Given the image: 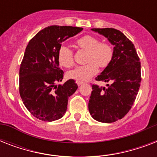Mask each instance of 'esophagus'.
Wrapping results in <instances>:
<instances>
[{
  "mask_svg": "<svg viewBox=\"0 0 157 157\" xmlns=\"http://www.w3.org/2000/svg\"><path fill=\"white\" fill-rule=\"evenodd\" d=\"M76 84H77L78 86H81V85H83L84 82L83 81H76Z\"/></svg>",
  "mask_w": 157,
  "mask_h": 157,
  "instance_id": "1",
  "label": "esophagus"
}]
</instances>
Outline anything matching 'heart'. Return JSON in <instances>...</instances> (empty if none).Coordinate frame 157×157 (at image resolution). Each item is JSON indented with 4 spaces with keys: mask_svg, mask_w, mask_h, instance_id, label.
I'll return each instance as SVG.
<instances>
[{
    "mask_svg": "<svg viewBox=\"0 0 157 157\" xmlns=\"http://www.w3.org/2000/svg\"><path fill=\"white\" fill-rule=\"evenodd\" d=\"M79 47L86 50L87 63L78 66L68 71V76L77 81H87L98 71V66L104 68L112 62L113 48L107 42H99L98 38L86 35L77 40ZM58 59L62 66L70 67L74 64L73 53L67 46L62 45L58 51Z\"/></svg>",
    "mask_w": 157,
    "mask_h": 157,
    "instance_id": "b5f03b06",
    "label": "heart"
}]
</instances>
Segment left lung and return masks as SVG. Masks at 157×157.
I'll return each mask as SVG.
<instances>
[{
    "mask_svg": "<svg viewBox=\"0 0 157 157\" xmlns=\"http://www.w3.org/2000/svg\"><path fill=\"white\" fill-rule=\"evenodd\" d=\"M114 45L113 58L96 81L112 82L107 88L92 86L89 101L91 117L99 122L112 123L129 112L141 83V64L134 44L114 28H92Z\"/></svg>",
    "mask_w": 157,
    "mask_h": 157,
    "instance_id": "obj_1",
    "label": "left lung"
}]
</instances>
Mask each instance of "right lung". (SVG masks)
<instances>
[{"instance_id": "1", "label": "right lung", "mask_w": 157, "mask_h": 157, "mask_svg": "<svg viewBox=\"0 0 157 157\" xmlns=\"http://www.w3.org/2000/svg\"><path fill=\"white\" fill-rule=\"evenodd\" d=\"M82 28L50 26L31 39L19 69V94L27 109L43 121H54L63 117L68 98L78 88L70 79L63 85L58 51L62 42L76 36Z\"/></svg>"}]
</instances>
